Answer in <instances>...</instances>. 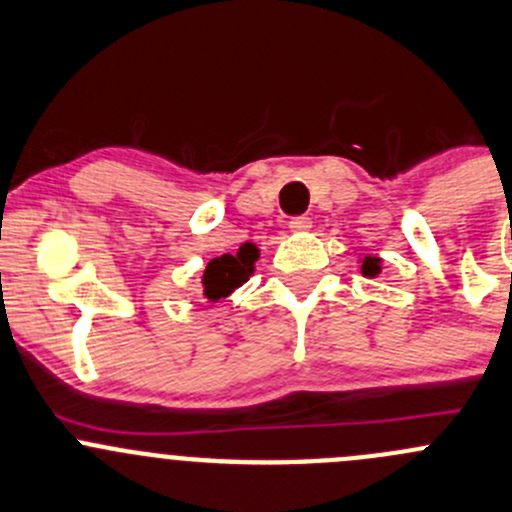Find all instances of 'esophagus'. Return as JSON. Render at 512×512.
Listing matches in <instances>:
<instances>
[{
	"label": "esophagus",
	"instance_id": "34e87169",
	"mask_svg": "<svg viewBox=\"0 0 512 512\" xmlns=\"http://www.w3.org/2000/svg\"><path fill=\"white\" fill-rule=\"evenodd\" d=\"M288 229H291L293 234H303V231L311 229V219H308V216H296V219L288 221Z\"/></svg>",
	"mask_w": 512,
	"mask_h": 512
}]
</instances>
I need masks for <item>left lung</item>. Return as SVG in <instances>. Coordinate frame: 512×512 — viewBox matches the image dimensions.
I'll use <instances>...</instances> for the list:
<instances>
[{"mask_svg": "<svg viewBox=\"0 0 512 512\" xmlns=\"http://www.w3.org/2000/svg\"><path fill=\"white\" fill-rule=\"evenodd\" d=\"M361 273H363V276H368V278L378 276V273H381V258H376V256H366V258H363Z\"/></svg>", "mask_w": 512, "mask_h": 512, "instance_id": "8db88e82", "label": "left lung"}]
</instances>
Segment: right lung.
<instances>
[{
	"label": "right lung",
	"mask_w": 512,
	"mask_h": 512,
	"mask_svg": "<svg viewBox=\"0 0 512 512\" xmlns=\"http://www.w3.org/2000/svg\"><path fill=\"white\" fill-rule=\"evenodd\" d=\"M256 261L258 249L251 241L249 244H241V249L234 256L224 254L211 258L204 271V278H201V283H204V296L209 301H219V298H226L229 293H234L236 288L249 281Z\"/></svg>",
	"instance_id": "right-lung-1"
}]
</instances>
